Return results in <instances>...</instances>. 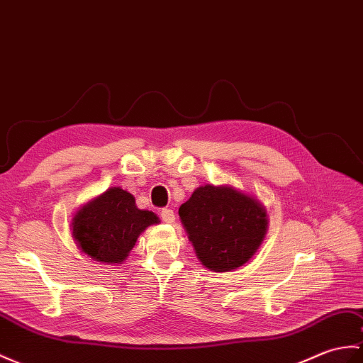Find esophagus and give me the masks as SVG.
Listing matches in <instances>:
<instances>
[{
  "instance_id": "34e87169",
  "label": "esophagus",
  "mask_w": 363,
  "mask_h": 363,
  "mask_svg": "<svg viewBox=\"0 0 363 363\" xmlns=\"http://www.w3.org/2000/svg\"><path fill=\"white\" fill-rule=\"evenodd\" d=\"M161 218L164 223H173L174 221V212L172 208H162L161 210Z\"/></svg>"
}]
</instances>
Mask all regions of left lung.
Here are the masks:
<instances>
[{"label":"left lung","mask_w":363,"mask_h":363,"mask_svg":"<svg viewBox=\"0 0 363 363\" xmlns=\"http://www.w3.org/2000/svg\"><path fill=\"white\" fill-rule=\"evenodd\" d=\"M179 216L202 264L213 272L242 266L263 241L267 215L254 198L232 187H199Z\"/></svg>","instance_id":"1"}]
</instances>
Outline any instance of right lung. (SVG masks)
<instances>
[{
  "mask_svg": "<svg viewBox=\"0 0 363 363\" xmlns=\"http://www.w3.org/2000/svg\"><path fill=\"white\" fill-rule=\"evenodd\" d=\"M150 210L136 207L128 191L113 187L83 206L74 216V238L96 261L122 263L148 225L157 223Z\"/></svg>",
  "mask_w": 363,
  "mask_h": 363,
  "instance_id": "obj_1",
  "label": "right lung"
}]
</instances>
